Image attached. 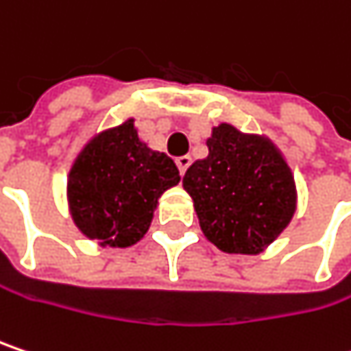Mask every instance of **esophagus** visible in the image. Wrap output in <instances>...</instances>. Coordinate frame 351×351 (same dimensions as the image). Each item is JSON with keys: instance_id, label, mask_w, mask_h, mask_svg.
Instances as JSON below:
<instances>
[{"instance_id": "1", "label": "esophagus", "mask_w": 351, "mask_h": 351, "mask_svg": "<svg viewBox=\"0 0 351 351\" xmlns=\"http://www.w3.org/2000/svg\"><path fill=\"white\" fill-rule=\"evenodd\" d=\"M191 162H193V158L186 154V156H178L176 158V167H178V171H180V175H184L186 173V169L191 167Z\"/></svg>"}]
</instances>
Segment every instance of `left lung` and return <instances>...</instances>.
<instances>
[{"label": "left lung", "instance_id": "1", "mask_svg": "<svg viewBox=\"0 0 351 351\" xmlns=\"http://www.w3.org/2000/svg\"><path fill=\"white\" fill-rule=\"evenodd\" d=\"M208 156L182 178L201 229L221 251L257 255L295 213V184L275 146L231 124L213 128Z\"/></svg>", "mask_w": 351, "mask_h": 351}]
</instances>
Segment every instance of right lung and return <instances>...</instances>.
I'll list each match as a JSON object with an SVG mask.
<instances>
[{
	"mask_svg": "<svg viewBox=\"0 0 351 351\" xmlns=\"http://www.w3.org/2000/svg\"><path fill=\"white\" fill-rule=\"evenodd\" d=\"M178 180L173 158L141 143L126 120L92 138L76 158L68 180L74 223L102 245H134L148 231L158 197Z\"/></svg>",
	"mask_w": 351,
	"mask_h": 351,
	"instance_id": "1",
	"label": "right lung"
}]
</instances>
